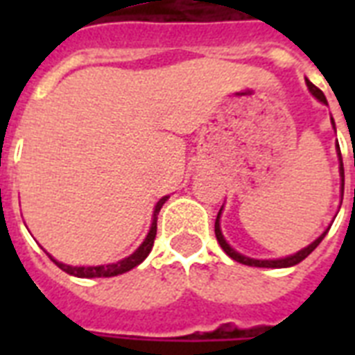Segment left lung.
<instances>
[{"instance_id":"left-lung-1","label":"left lung","mask_w":355,"mask_h":355,"mask_svg":"<svg viewBox=\"0 0 355 355\" xmlns=\"http://www.w3.org/2000/svg\"><path fill=\"white\" fill-rule=\"evenodd\" d=\"M306 85H308L309 92L313 94L317 99H319L320 103H324V105H328L326 103V97L324 94L317 88V86L313 85V83H309L308 79H306ZM331 123H334V119H331ZM334 128H336V123H334ZM337 150H339V145H337ZM339 164H341V167H339V173H341V191H345V169H343V158H341V150H339ZM219 217H221V210H219V214H217V219H216V237L217 241H219V245H221V248L225 250V252L230 256L232 259H236V261H239V263L243 265H250V267H267V269H282V267H293V265L300 263L302 259H306L309 256V254L313 252L315 248L319 247V243L324 239V236L328 234V230L330 228H326L324 232L320 234L317 239H315L311 245H308L306 248H302V250H298L297 254H291V256H286V258H278V259H254V258H248V256H243V254L236 252L230 245L227 243V239L223 237V232H221V227H219Z\"/></svg>"}]
</instances>
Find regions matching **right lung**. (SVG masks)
Listing matches in <instances>:
<instances>
[{
  "label": "right lung",
  "instance_id": "add662e5",
  "mask_svg": "<svg viewBox=\"0 0 355 355\" xmlns=\"http://www.w3.org/2000/svg\"><path fill=\"white\" fill-rule=\"evenodd\" d=\"M169 199V195H166V197H162L158 202H156L155 206V211H153V225H150V230L149 234H147V237L144 239V243L139 245L136 250H134L128 258L121 259V261H118V263H108V265H97V267H71V265H66V263H60V261H57V259L53 258V256H49L51 258V261H55V263L60 267V269L64 270V272H68V275L71 276H77V278H110V276H118V275H123V272H127V270L134 269L136 265H139L141 261H144L147 256H149L150 248H153V245H155V237H156V219H158V214H160V208L164 206V202Z\"/></svg>",
  "mask_w": 355,
  "mask_h": 355
}]
</instances>
